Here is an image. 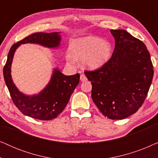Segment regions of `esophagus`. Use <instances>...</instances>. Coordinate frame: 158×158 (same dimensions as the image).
I'll list each match as a JSON object with an SVG mask.
<instances>
[{
	"label": "esophagus",
	"mask_w": 158,
	"mask_h": 158,
	"mask_svg": "<svg viewBox=\"0 0 158 158\" xmlns=\"http://www.w3.org/2000/svg\"><path fill=\"white\" fill-rule=\"evenodd\" d=\"M80 80H81L82 82L86 81H87V77H86V76L84 74H81V76H80Z\"/></svg>",
	"instance_id": "obj_1"
}]
</instances>
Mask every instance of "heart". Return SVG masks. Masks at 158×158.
<instances>
[{
    "instance_id": "b5f03b06",
    "label": "heart",
    "mask_w": 158,
    "mask_h": 158,
    "mask_svg": "<svg viewBox=\"0 0 158 158\" xmlns=\"http://www.w3.org/2000/svg\"><path fill=\"white\" fill-rule=\"evenodd\" d=\"M112 48L109 42L93 36H86L73 40L68 48L69 62L81 60L82 64L88 70L101 68L110 60Z\"/></svg>"
}]
</instances>
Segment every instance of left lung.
Listing matches in <instances>:
<instances>
[{
	"label": "left lung",
	"instance_id": "1",
	"mask_svg": "<svg viewBox=\"0 0 158 158\" xmlns=\"http://www.w3.org/2000/svg\"><path fill=\"white\" fill-rule=\"evenodd\" d=\"M115 47L107 63L85 71L92 99L106 117L123 119L136 113L152 83L153 66L145 44L122 29L111 30Z\"/></svg>",
	"mask_w": 158,
	"mask_h": 158
}]
</instances>
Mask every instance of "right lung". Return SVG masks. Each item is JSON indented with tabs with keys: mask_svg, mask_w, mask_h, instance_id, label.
Segmentation results:
<instances>
[{
	"mask_svg": "<svg viewBox=\"0 0 158 158\" xmlns=\"http://www.w3.org/2000/svg\"><path fill=\"white\" fill-rule=\"evenodd\" d=\"M60 32L38 33L31 35L14 44L10 47L3 68V77L13 102L26 116L40 120L48 121L57 118L68 104L73 90L78 85L80 75H65L58 68L53 70L49 83L38 94H23L15 85L11 77V64L16 49L21 44H38L52 49L60 47Z\"/></svg>",
	"mask_w": 158,
	"mask_h": 158,
	"instance_id": "1",
	"label": "right lung"
}]
</instances>
